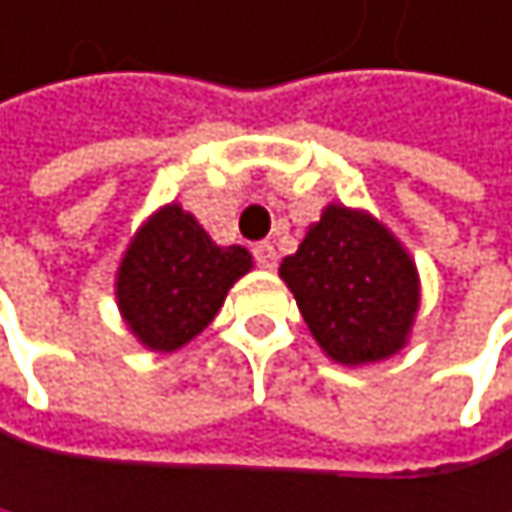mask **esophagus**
<instances>
[{
	"mask_svg": "<svg viewBox=\"0 0 512 512\" xmlns=\"http://www.w3.org/2000/svg\"><path fill=\"white\" fill-rule=\"evenodd\" d=\"M251 251H254V261H258V267H261V270H276L279 254H276V248H273L270 242H258Z\"/></svg>",
	"mask_w": 512,
	"mask_h": 512,
	"instance_id": "obj_1",
	"label": "esophagus"
}]
</instances>
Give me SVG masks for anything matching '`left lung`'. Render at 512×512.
<instances>
[{
  "instance_id": "8db88e82",
  "label": "left lung",
  "mask_w": 512,
  "mask_h": 512,
  "mask_svg": "<svg viewBox=\"0 0 512 512\" xmlns=\"http://www.w3.org/2000/svg\"><path fill=\"white\" fill-rule=\"evenodd\" d=\"M279 276L315 343L337 364L385 361L407 346L419 312V270L373 215L331 203Z\"/></svg>"
}]
</instances>
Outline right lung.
Listing matches in <instances>:
<instances>
[{
  "mask_svg": "<svg viewBox=\"0 0 512 512\" xmlns=\"http://www.w3.org/2000/svg\"><path fill=\"white\" fill-rule=\"evenodd\" d=\"M248 270L251 254L242 245H215L191 212L169 203L124 251L115 282L118 309L145 349L175 352L206 331Z\"/></svg>",
  "mask_w": 512,
  "mask_h": 512,
  "instance_id": "obj_1",
  "label": "right lung"
}]
</instances>
